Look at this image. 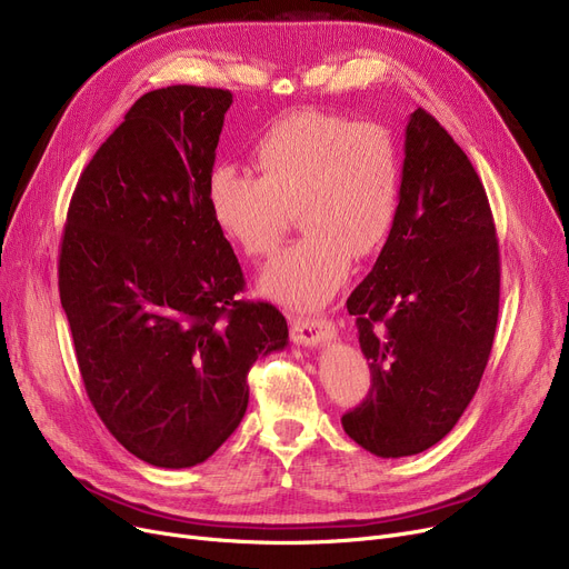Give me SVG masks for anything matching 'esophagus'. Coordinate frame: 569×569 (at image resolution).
<instances>
[{
    "label": "esophagus",
    "mask_w": 569,
    "mask_h": 569,
    "mask_svg": "<svg viewBox=\"0 0 569 569\" xmlns=\"http://www.w3.org/2000/svg\"><path fill=\"white\" fill-rule=\"evenodd\" d=\"M290 335L297 346H320L337 337L335 325L325 318H297L290 322Z\"/></svg>",
    "instance_id": "esophagus-1"
}]
</instances>
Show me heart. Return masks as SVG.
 <instances>
[{
  "instance_id": "obj_1",
  "label": "heart",
  "mask_w": 569,
  "mask_h": 569,
  "mask_svg": "<svg viewBox=\"0 0 569 569\" xmlns=\"http://www.w3.org/2000/svg\"><path fill=\"white\" fill-rule=\"evenodd\" d=\"M258 177L217 166L207 207L217 230L249 258L272 253L297 212L307 232L269 262L258 290L288 309L316 311L346 283L350 262L390 234L401 193V154L390 129L335 112L281 117L253 147Z\"/></svg>"
}]
</instances>
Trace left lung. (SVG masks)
Returning a JSON list of instances; mask_svg holds the SVG:
<instances>
[{"label": "left lung", "instance_id": "1", "mask_svg": "<svg viewBox=\"0 0 569 569\" xmlns=\"http://www.w3.org/2000/svg\"><path fill=\"white\" fill-rule=\"evenodd\" d=\"M403 152L395 226L346 302L371 390L341 425L382 459L420 455L455 429L489 362L500 300L491 207L463 149L417 108Z\"/></svg>", "mask_w": 569, "mask_h": 569}]
</instances>
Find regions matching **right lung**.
<instances>
[{"mask_svg": "<svg viewBox=\"0 0 569 569\" xmlns=\"http://www.w3.org/2000/svg\"><path fill=\"white\" fill-rule=\"evenodd\" d=\"M228 89L140 97L73 191L59 297L84 390L108 431L157 468L212 457L249 406L247 373L288 346L207 207Z\"/></svg>", "mask_w": 569, "mask_h": 569, "instance_id": "obj_1", "label": "right lung"}]
</instances>
